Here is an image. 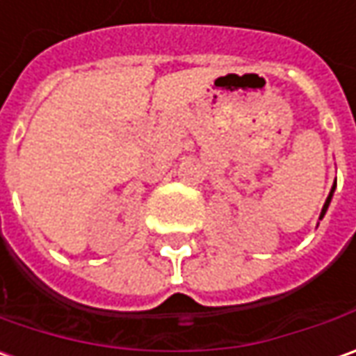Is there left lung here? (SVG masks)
Returning <instances> with one entry per match:
<instances>
[{
  "label": "left lung",
  "mask_w": 356,
  "mask_h": 356,
  "mask_svg": "<svg viewBox=\"0 0 356 356\" xmlns=\"http://www.w3.org/2000/svg\"><path fill=\"white\" fill-rule=\"evenodd\" d=\"M335 188H337V180H335V184H333V188H331V192H329L327 200H325V204H323V207H321V213H319V219H323V216L327 213L329 204H331V200H333V192H335Z\"/></svg>",
  "instance_id": "left-lung-1"
}]
</instances>
